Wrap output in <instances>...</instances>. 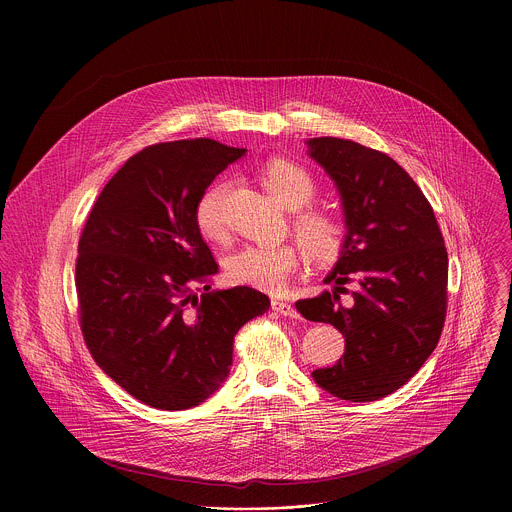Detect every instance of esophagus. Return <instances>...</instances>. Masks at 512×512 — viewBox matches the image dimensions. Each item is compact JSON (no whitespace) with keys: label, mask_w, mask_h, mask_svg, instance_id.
Returning a JSON list of instances; mask_svg holds the SVG:
<instances>
[{"label":"esophagus","mask_w":512,"mask_h":512,"mask_svg":"<svg viewBox=\"0 0 512 512\" xmlns=\"http://www.w3.org/2000/svg\"><path fill=\"white\" fill-rule=\"evenodd\" d=\"M272 309L280 315H286V317H292V319H299V311L293 307L292 303L288 301H282V299H274L272 301Z\"/></svg>","instance_id":"esophagus-1"}]
</instances>
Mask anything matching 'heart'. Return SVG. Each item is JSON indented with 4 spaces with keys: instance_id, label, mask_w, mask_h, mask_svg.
<instances>
[{
    "instance_id": "obj_1",
    "label": "heart",
    "mask_w": 512,
    "mask_h": 512,
    "mask_svg": "<svg viewBox=\"0 0 512 512\" xmlns=\"http://www.w3.org/2000/svg\"><path fill=\"white\" fill-rule=\"evenodd\" d=\"M266 191L286 209H301L315 197L311 175L297 163L272 159L260 171ZM226 183L211 185L195 207V219L201 232L213 240L226 236L224 219ZM295 234L303 248L319 260L333 256L345 240L347 228L341 220L323 211H301L293 220ZM297 252L290 244H246L224 262L226 278L240 286H252L268 292L282 290L297 268Z\"/></svg>"
}]
</instances>
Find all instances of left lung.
Wrapping results in <instances>:
<instances>
[{
  "label": "left lung",
  "instance_id": "left-lung-1",
  "mask_svg": "<svg viewBox=\"0 0 512 512\" xmlns=\"http://www.w3.org/2000/svg\"><path fill=\"white\" fill-rule=\"evenodd\" d=\"M307 147L335 181L347 226L323 280L331 290L295 303L345 337V355L313 370V380L341 400L372 402L404 386L438 345L447 250L432 205L392 157L341 138Z\"/></svg>",
  "mask_w": 512,
  "mask_h": 512
}]
</instances>
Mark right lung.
Wrapping results in <instances>:
<instances>
[{"label": "right lung", "mask_w": 512, "mask_h": 512, "mask_svg": "<svg viewBox=\"0 0 512 512\" xmlns=\"http://www.w3.org/2000/svg\"><path fill=\"white\" fill-rule=\"evenodd\" d=\"M246 149L209 138L146 147L98 195L78 240L84 343L114 382L159 410L205 402L226 380L238 329L266 293L211 290L219 272L195 207Z\"/></svg>", "instance_id": "obj_1"}]
</instances>
